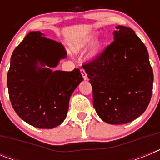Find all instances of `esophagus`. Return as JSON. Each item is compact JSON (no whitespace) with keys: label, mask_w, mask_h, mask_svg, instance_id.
<instances>
[{"label":"esophagus","mask_w":160,"mask_h":160,"mask_svg":"<svg viewBox=\"0 0 160 160\" xmlns=\"http://www.w3.org/2000/svg\"><path fill=\"white\" fill-rule=\"evenodd\" d=\"M80 72H81V74H82V76L83 79H84V80H87V73H86V71H85V70H83V69H81V70H80Z\"/></svg>","instance_id":"obj_1"}]
</instances>
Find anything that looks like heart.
Listing matches in <instances>:
<instances>
[{
  "mask_svg": "<svg viewBox=\"0 0 160 160\" xmlns=\"http://www.w3.org/2000/svg\"><path fill=\"white\" fill-rule=\"evenodd\" d=\"M98 35V32H92L78 38L72 43L71 46H70L71 50L75 53L85 51L94 43ZM94 44L87 53V58L88 59H95L96 58L98 57V55L104 46V41L102 39H99V40L96 41Z\"/></svg>",
  "mask_w": 160,
  "mask_h": 160,
  "instance_id": "obj_1",
  "label": "heart"
}]
</instances>
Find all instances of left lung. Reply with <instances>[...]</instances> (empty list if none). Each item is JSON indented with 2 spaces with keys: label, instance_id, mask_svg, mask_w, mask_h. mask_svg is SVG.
Returning <instances> with one entry per match:
<instances>
[{
  "label": "left lung",
  "instance_id": "obj_1",
  "mask_svg": "<svg viewBox=\"0 0 160 160\" xmlns=\"http://www.w3.org/2000/svg\"><path fill=\"white\" fill-rule=\"evenodd\" d=\"M114 42L82 66L93 89V106L109 124L131 122L146 111L153 87L148 49L129 27L117 25Z\"/></svg>",
  "mask_w": 160,
  "mask_h": 160
}]
</instances>
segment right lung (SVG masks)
I'll list each match as a JSON object with an SVG mask.
<instances>
[{
	"label": "right lung",
	"mask_w": 160,
	"mask_h": 160,
	"mask_svg": "<svg viewBox=\"0 0 160 160\" xmlns=\"http://www.w3.org/2000/svg\"><path fill=\"white\" fill-rule=\"evenodd\" d=\"M66 57L62 45L40 31L29 32L12 52L8 94L14 111L29 125L52 129L66 118L70 96L83 81L78 69L53 70Z\"/></svg>",
	"instance_id": "right-lung-1"
}]
</instances>
